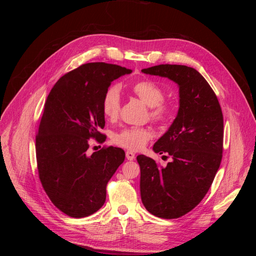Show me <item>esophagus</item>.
Instances as JSON below:
<instances>
[{"mask_svg": "<svg viewBox=\"0 0 256 256\" xmlns=\"http://www.w3.org/2000/svg\"><path fill=\"white\" fill-rule=\"evenodd\" d=\"M126 158H127L128 160H134V159L136 158V154H134V152H132L127 150V152H126Z\"/></svg>", "mask_w": 256, "mask_h": 256, "instance_id": "obj_1", "label": "esophagus"}]
</instances>
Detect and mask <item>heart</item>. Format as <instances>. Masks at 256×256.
<instances>
[{
  "label": "heart",
  "mask_w": 256,
  "mask_h": 256,
  "mask_svg": "<svg viewBox=\"0 0 256 256\" xmlns=\"http://www.w3.org/2000/svg\"><path fill=\"white\" fill-rule=\"evenodd\" d=\"M134 94L150 108V118L154 122L166 125L172 120L174 109L164 102V92L156 83L150 80L136 82L131 88ZM102 113L106 118L116 120L120 111V90L116 86L108 88L102 97ZM152 131L144 127H129L115 134L114 142L131 150H141L152 138Z\"/></svg>",
  "instance_id": "obj_1"
}]
</instances>
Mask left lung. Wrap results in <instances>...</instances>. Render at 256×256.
Masks as SVG:
<instances>
[{"label":"left lung","instance_id":"8db88e82","mask_svg":"<svg viewBox=\"0 0 256 256\" xmlns=\"http://www.w3.org/2000/svg\"><path fill=\"white\" fill-rule=\"evenodd\" d=\"M142 72L180 86L176 118L152 148L168 154L171 162L160 166L144 154L136 157L143 205L159 218L176 219L198 205L214 182L222 160L223 114L210 85L194 68L162 64Z\"/></svg>","mask_w":256,"mask_h":256}]
</instances>
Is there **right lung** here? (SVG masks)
<instances>
[{
  "label": "right lung",
  "mask_w": 256,
  "mask_h": 256,
  "mask_svg": "<svg viewBox=\"0 0 256 256\" xmlns=\"http://www.w3.org/2000/svg\"><path fill=\"white\" fill-rule=\"evenodd\" d=\"M131 69L88 63L67 72L46 100L36 136V160L42 188L60 212L83 218L102 207L106 184L125 160L118 147L88 154L90 138L106 141L102 97L112 81Z\"/></svg>",
  "instance_id": "1"
}]
</instances>
